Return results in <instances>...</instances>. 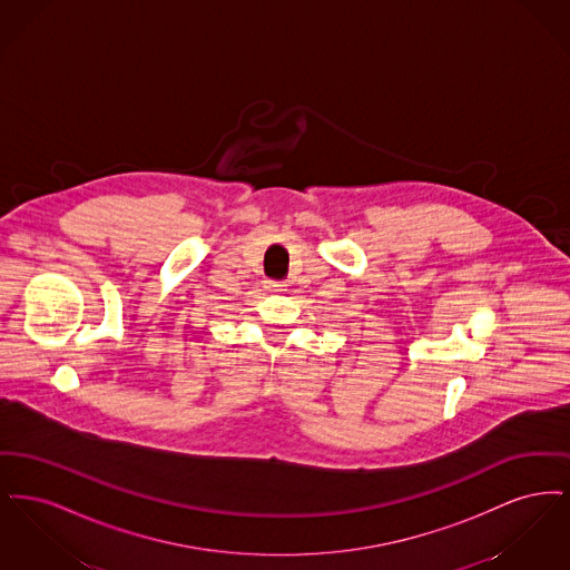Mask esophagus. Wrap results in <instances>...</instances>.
I'll list each match as a JSON object with an SVG mask.
<instances>
[{
  "label": "esophagus",
  "mask_w": 570,
  "mask_h": 570,
  "mask_svg": "<svg viewBox=\"0 0 570 570\" xmlns=\"http://www.w3.org/2000/svg\"><path fill=\"white\" fill-rule=\"evenodd\" d=\"M267 293H272V295H282V293H286V284L284 282H267Z\"/></svg>",
  "instance_id": "obj_1"
}]
</instances>
